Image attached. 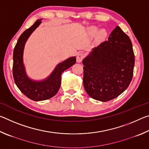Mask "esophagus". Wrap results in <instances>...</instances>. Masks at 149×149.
<instances>
[{
    "mask_svg": "<svg viewBox=\"0 0 149 149\" xmlns=\"http://www.w3.org/2000/svg\"><path fill=\"white\" fill-rule=\"evenodd\" d=\"M84 57H85V55H84V54L83 53V52H79V54H77V58H76V60H77V62H81L83 60V59L84 58Z\"/></svg>",
    "mask_w": 149,
    "mask_h": 149,
    "instance_id": "obj_1",
    "label": "esophagus"
}]
</instances>
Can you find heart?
<instances>
[{
	"label": "heart",
	"mask_w": 149,
	"mask_h": 149,
	"mask_svg": "<svg viewBox=\"0 0 149 149\" xmlns=\"http://www.w3.org/2000/svg\"><path fill=\"white\" fill-rule=\"evenodd\" d=\"M88 31H89V33L90 35H94L97 33L98 29L96 27H90V28H89V30H88ZM107 31H106L105 29H100L99 31V33H98V36L100 37V38L105 37L106 36H107Z\"/></svg>",
	"instance_id": "b5f03b06"
}]
</instances>
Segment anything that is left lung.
Returning a JSON list of instances; mask_svg holds the SVG:
<instances>
[{"mask_svg": "<svg viewBox=\"0 0 149 149\" xmlns=\"http://www.w3.org/2000/svg\"><path fill=\"white\" fill-rule=\"evenodd\" d=\"M82 62L83 81L87 94L102 102L114 99L132 81L135 64L132 41L117 26L107 41L93 48Z\"/></svg>", "mask_w": 149, "mask_h": 149, "instance_id": "obj_1", "label": "left lung"}]
</instances>
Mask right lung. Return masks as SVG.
Listing matches in <instances>:
<instances>
[{"instance_id": "add662e5", "label": "right lung", "mask_w": 149, "mask_h": 149, "mask_svg": "<svg viewBox=\"0 0 149 149\" xmlns=\"http://www.w3.org/2000/svg\"><path fill=\"white\" fill-rule=\"evenodd\" d=\"M41 19H37L19 37L13 52L12 73L15 84L22 93L35 101L50 99L56 94L61 85V75L65 70L75 64L76 58L70 57L56 65L49 77L42 81H33L26 73L23 64V52L26 41L33 31L41 23Z\"/></svg>"}]
</instances>
